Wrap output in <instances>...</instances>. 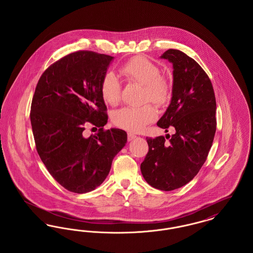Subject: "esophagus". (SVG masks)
Instances as JSON below:
<instances>
[{"mask_svg":"<svg viewBox=\"0 0 253 253\" xmlns=\"http://www.w3.org/2000/svg\"><path fill=\"white\" fill-rule=\"evenodd\" d=\"M135 137H136L135 134H133L132 132H128V140H129V141H131V140H132V139L135 138Z\"/></svg>","mask_w":253,"mask_h":253,"instance_id":"34e87169","label":"esophagus"}]
</instances>
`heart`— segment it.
Returning a JSON list of instances; mask_svg holds the SVG:
<instances>
[{
	"label": "heart",
	"mask_w": 253,
	"mask_h": 253,
	"mask_svg": "<svg viewBox=\"0 0 253 253\" xmlns=\"http://www.w3.org/2000/svg\"><path fill=\"white\" fill-rule=\"evenodd\" d=\"M120 72L129 81L143 86L142 102L150 101L158 107L166 105L171 95V86L167 78L160 74V69L145 57L137 56L120 68ZM103 100L112 106L120 103L121 84L114 73L104 75L100 84ZM157 119V113L150 104L141 107H125L114 114V123L129 132H141L145 127Z\"/></svg>",
	"instance_id": "heart-1"
}]
</instances>
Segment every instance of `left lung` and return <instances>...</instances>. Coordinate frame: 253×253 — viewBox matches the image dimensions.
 Segmentation results:
<instances>
[{"mask_svg":"<svg viewBox=\"0 0 253 253\" xmlns=\"http://www.w3.org/2000/svg\"><path fill=\"white\" fill-rule=\"evenodd\" d=\"M172 63V96L157 126L175 132L146 137L149 152L140 165L145 180L161 191L183 187L198 173L208 157L216 131L213 87L203 68L177 49L161 56Z\"/></svg>","mask_w":253,"mask_h":253,"instance_id":"8db88e82","label":"left lung"}]
</instances>
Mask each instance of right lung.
Here are the masks:
<instances>
[{"mask_svg": "<svg viewBox=\"0 0 253 253\" xmlns=\"http://www.w3.org/2000/svg\"><path fill=\"white\" fill-rule=\"evenodd\" d=\"M113 59L86 50L70 53L42 73L32 98L37 152L54 179L72 193L98 187L127 142L125 131L103 129L108 116L100 84ZM86 123L99 127L98 133L84 138Z\"/></svg>", "mask_w": 253, "mask_h": 253, "instance_id": "obj_1", "label": "right lung"}]
</instances>
